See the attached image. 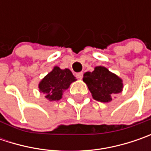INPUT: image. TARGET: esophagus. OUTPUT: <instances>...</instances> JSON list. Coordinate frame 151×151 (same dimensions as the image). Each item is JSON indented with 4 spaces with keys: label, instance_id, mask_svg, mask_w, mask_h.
<instances>
[{
    "label": "esophagus",
    "instance_id": "esophagus-1",
    "mask_svg": "<svg viewBox=\"0 0 151 151\" xmlns=\"http://www.w3.org/2000/svg\"><path fill=\"white\" fill-rule=\"evenodd\" d=\"M82 76H83V73L82 72H79L76 74V77L78 79H82Z\"/></svg>",
    "mask_w": 151,
    "mask_h": 151
}]
</instances>
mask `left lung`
<instances>
[{"instance_id":"left-lung-1","label":"left lung","mask_w":151,"mask_h":151,"mask_svg":"<svg viewBox=\"0 0 151 151\" xmlns=\"http://www.w3.org/2000/svg\"><path fill=\"white\" fill-rule=\"evenodd\" d=\"M83 81L93 99L101 102H110L112 96L122 92L124 88L123 80L104 66H96L92 72L85 73Z\"/></svg>"}]
</instances>
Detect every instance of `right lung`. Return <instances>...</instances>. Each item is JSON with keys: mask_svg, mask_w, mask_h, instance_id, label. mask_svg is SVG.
<instances>
[{"mask_svg": "<svg viewBox=\"0 0 151 151\" xmlns=\"http://www.w3.org/2000/svg\"><path fill=\"white\" fill-rule=\"evenodd\" d=\"M76 81V78L69 69L62 70L59 66H55L40 81L38 89L50 101H59L62 98L64 91Z\"/></svg>", "mask_w": 151, "mask_h": 151, "instance_id": "add662e5", "label": "right lung"}]
</instances>
